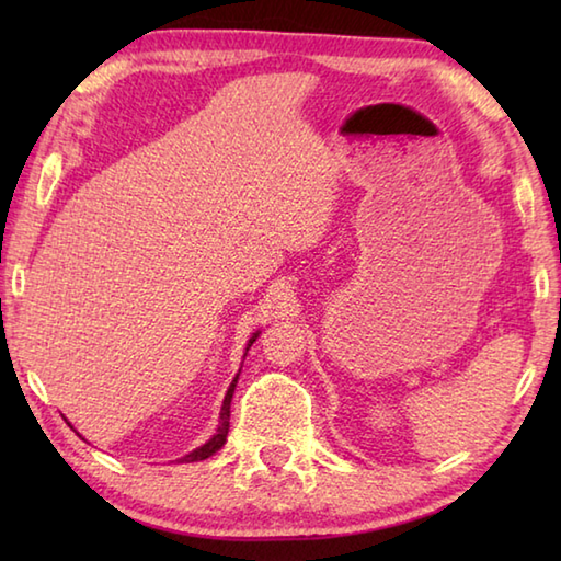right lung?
<instances>
[{"label":"right lung","instance_id":"add662e5","mask_svg":"<svg viewBox=\"0 0 561 561\" xmlns=\"http://www.w3.org/2000/svg\"><path fill=\"white\" fill-rule=\"evenodd\" d=\"M260 337V330L257 332H253V337L248 340V344H245V354H248V350L253 347V342ZM245 354H243V359H245ZM238 376H241V368H238V374L233 376V380H231V386H229V390H226V396H224V404H221V412H219V426H217V434H214L207 444H202L199 448H195V450H190L187 456H183V458H178V462H197V460H207L209 456H214V453H217L224 444H226V436H229V420H231V398H233V390H236V383H238Z\"/></svg>","mask_w":561,"mask_h":561}]
</instances>
